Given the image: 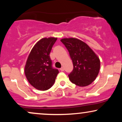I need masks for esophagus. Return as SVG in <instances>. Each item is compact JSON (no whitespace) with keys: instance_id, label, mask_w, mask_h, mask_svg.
Segmentation results:
<instances>
[{"instance_id":"obj_1","label":"esophagus","mask_w":122,"mask_h":122,"mask_svg":"<svg viewBox=\"0 0 122 122\" xmlns=\"http://www.w3.org/2000/svg\"><path fill=\"white\" fill-rule=\"evenodd\" d=\"M60 71H64V67H62V68H60Z\"/></svg>"}]
</instances>
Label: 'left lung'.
<instances>
[{
  "label": "left lung",
  "mask_w": 122,
  "mask_h": 122,
  "mask_svg": "<svg viewBox=\"0 0 122 122\" xmlns=\"http://www.w3.org/2000/svg\"><path fill=\"white\" fill-rule=\"evenodd\" d=\"M69 53L73 69L68 75L72 83L80 86H88L97 77L100 68L99 57L89 46L75 38L61 40Z\"/></svg>",
  "instance_id": "1"
}]
</instances>
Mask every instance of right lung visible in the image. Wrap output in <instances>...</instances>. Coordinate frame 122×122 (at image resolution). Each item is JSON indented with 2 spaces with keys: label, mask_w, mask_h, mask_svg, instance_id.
<instances>
[{
  "label": "right lung",
  "mask_w": 122,
  "mask_h": 122,
  "mask_svg": "<svg viewBox=\"0 0 122 122\" xmlns=\"http://www.w3.org/2000/svg\"><path fill=\"white\" fill-rule=\"evenodd\" d=\"M57 38H43L32 48L26 61L25 73L28 81L40 91L49 89L54 84L58 69L52 67L50 53Z\"/></svg>",
  "instance_id": "obj_1"
}]
</instances>
